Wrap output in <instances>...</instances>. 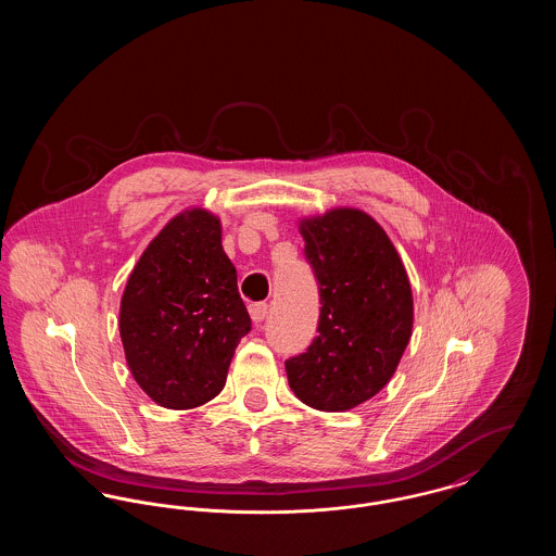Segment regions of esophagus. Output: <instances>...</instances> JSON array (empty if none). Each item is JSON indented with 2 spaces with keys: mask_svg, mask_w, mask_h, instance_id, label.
Instances as JSON below:
<instances>
[{
  "mask_svg": "<svg viewBox=\"0 0 556 556\" xmlns=\"http://www.w3.org/2000/svg\"><path fill=\"white\" fill-rule=\"evenodd\" d=\"M266 315H268V304H265V302H258V304L250 306V317L254 323H263Z\"/></svg>",
  "mask_w": 556,
  "mask_h": 556,
  "instance_id": "34e87169",
  "label": "esophagus"
}]
</instances>
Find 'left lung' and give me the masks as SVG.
<instances>
[{
	"instance_id": "left-lung-1",
	"label": "left lung",
	"mask_w": 556,
	"mask_h": 556,
	"mask_svg": "<svg viewBox=\"0 0 556 556\" xmlns=\"http://www.w3.org/2000/svg\"><path fill=\"white\" fill-rule=\"evenodd\" d=\"M304 254L318 281V336L286 361L293 394L340 413L388 386L413 336V291L381 225L358 208L300 220Z\"/></svg>"
}]
</instances>
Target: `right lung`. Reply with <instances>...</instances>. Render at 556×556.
Returning <instances> with one entry per match:
<instances>
[{"mask_svg":"<svg viewBox=\"0 0 556 556\" xmlns=\"http://www.w3.org/2000/svg\"><path fill=\"white\" fill-rule=\"evenodd\" d=\"M118 327L132 379L156 404L186 410L218 396L252 327L218 216L189 208L164 225L129 275Z\"/></svg>","mask_w":556,"mask_h":556,"instance_id":"add662e5","label":"right lung"}]
</instances>
